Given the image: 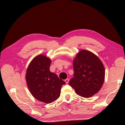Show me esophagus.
<instances>
[{
	"instance_id": "1",
	"label": "esophagus",
	"mask_w": 125,
	"mask_h": 125,
	"mask_svg": "<svg viewBox=\"0 0 125 125\" xmlns=\"http://www.w3.org/2000/svg\"><path fill=\"white\" fill-rule=\"evenodd\" d=\"M64 81H65V82L66 83H68L69 82V80L68 79H65V80H64Z\"/></svg>"
}]
</instances>
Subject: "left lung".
Returning a JSON list of instances; mask_svg holds the SVG:
<instances>
[{"instance_id":"8db88e82","label":"left lung","mask_w":125,"mask_h":125,"mask_svg":"<svg viewBox=\"0 0 125 125\" xmlns=\"http://www.w3.org/2000/svg\"><path fill=\"white\" fill-rule=\"evenodd\" d=\"M74 77L69 84L76 93L83 98L97 94L104 82L105 70L99 57L93 52L82 50L73 62Z\"/></svg>"}]
</instances>
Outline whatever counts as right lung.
<instances>
[{"label":"right lung","mask_w":125,"mask_h":125,"mask_svg":"<svg viewBox=\"0 0 125 125\" xmlns=\"http://www.w3.org/2000/svg\"><path fill=\"white\" fill-rule=\"evenodd\" d=\"M51 60L45 55L35 56L28 65L25 79L32 95L37 100L51 103L58 99L62 85L65 83L51 72Z\"/></svg>","instance_id":"add662e5"}]
</instances>
